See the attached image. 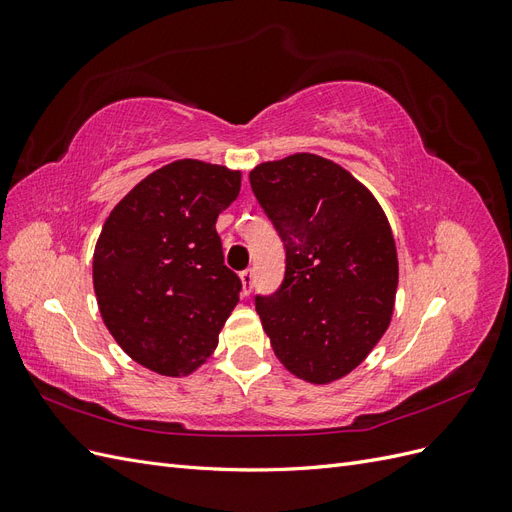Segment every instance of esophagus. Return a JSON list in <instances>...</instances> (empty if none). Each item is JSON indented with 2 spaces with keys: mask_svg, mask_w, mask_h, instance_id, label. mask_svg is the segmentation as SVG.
Segmentation results:
<instances>
[{
  "mask_svg": "<svg viewBox=\"0 0 512 512\" xmlns=\"http://www.w3.org/2000/svg\"><path fill=\"white\" fill-rule=\"evenodd\" d=\"M241 284H243V294L247 297V294L252 292V286H254V269H245L241 271Z\"/></svg>",
  "mask_w": 512,
  "mask_h": 512,
  "instance_id": "esophagus-1",
  "label": "esophagus"
}]
</instances>
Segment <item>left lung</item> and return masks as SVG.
Returning <instances> with one entry per match:
<instances>
[{
	"mask_svg": "<svg viewBox=\"0 0 512 512\" xmlns=\"http://www.w3.org/2000/svg\"><path fill=\"white\" fill-rule=\"evenodd\" d=\"M250 183L286 247L280 290L256 297L273 352L305 382L344 378L391 324L399 280L391 224L359 179L314 153L262 162Z\"/></svg>",
	"mask_w": 512,
	"mask_h": 512,
	"instance_id": "8db88e82",
	"label": "left lung"
}]
</instances>
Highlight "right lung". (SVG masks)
<instances>
[{"label": "right lung", "instance_id": "right-lung-1", "mask_svg": "<svg viewBox=\"0 0 512 512\" xmlns=\"http://www.w3.org/2000/svg\"><path fill=\"white\" fill-rule=\"evenodd\" d=\"M241 173L177 160L153 170L108 215L94 252L102 320L136 363L188 376L218 348L241 280L224 265L215 222Z\"/></svg>", "mask_w": 512, "mask_h": 512}]
</instances>
